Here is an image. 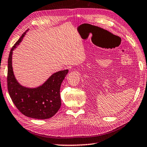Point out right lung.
<instances>
[{
  "label": "right lung",
  "instance_id": "obj_1",
  "mask_svg": "<svg viewBox=\"0 0 147 147\" xmlns=\"http://www.w3.org/2000/svg\"><path fill=\"white\" fill-rule=\"evenodd\" d=\"M27 30L13 46L8 61V90L16 107L23 115L35 119H48L54 116L61 105L60 87L69 70L53 73L36 88L25 87L18 82L12 68L13 51L22 41Z\"/></svg>",
  "mask_w": 147,
  "mask_h": 147
}]
</instances>
